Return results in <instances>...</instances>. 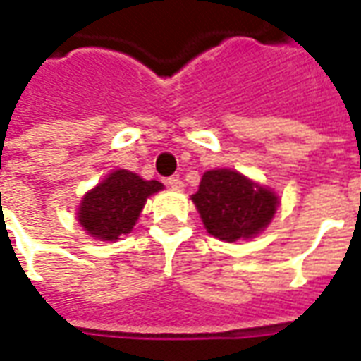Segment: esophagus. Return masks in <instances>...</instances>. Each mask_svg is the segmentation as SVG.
I'll return each mask as SVG.
<instances>
[{
	"mask_svg": "<svg viewBox=\"0 0 361 361\" xmlns=\"http://www.w3.org/2000/svg\"><path fill=\"white\" fill-rule=\"evenodd\" d=\"M168 188L173 189V191H183V181L180 178H168Z\"/></svg>",
	"mask_w": 361,
	"mask_h": 361,
	"instance_id": "34e87169",
	"label": "esophagus"
}]
</instances>
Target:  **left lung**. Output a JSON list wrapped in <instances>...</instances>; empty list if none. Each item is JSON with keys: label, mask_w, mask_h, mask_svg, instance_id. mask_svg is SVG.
Instances as JSON below:
<instances>
[{"label": "left lung", "mask_w": 361, "mask_h": 361, "mask_svg": "<svg viewBox=\"0 0 361 361\" xmlns=\"http://www.w3.org/2000/svg\"><path fill=\"white\" fill-rule=\"evenodd\" d=\"M191 201L208 233L226 243L262 233L279 207V197L271 189L231 168L202 173L199 191L191 195Z\"/></svg>", "instance_id": "left-lung-1"}]
</instances>
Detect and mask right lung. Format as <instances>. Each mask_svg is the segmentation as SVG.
I'll return each instance as SVG.
<instances>
[{"label":"right lung","instance_id":"obj_1","mask_svg":"<svg viewBox=\"0 0 361 361\" xmlns=\"http://www.w3.org/2000/svg\"><path fill=\"white\" fill-rule=\"evenodd\" d=\"M157 180H143L130 170H113L80 202L76 220L87 235L114 243L130 233L151 195L162 191Z\"/></svg>","mask_w":361,"mask_h":361}]
</instances>
